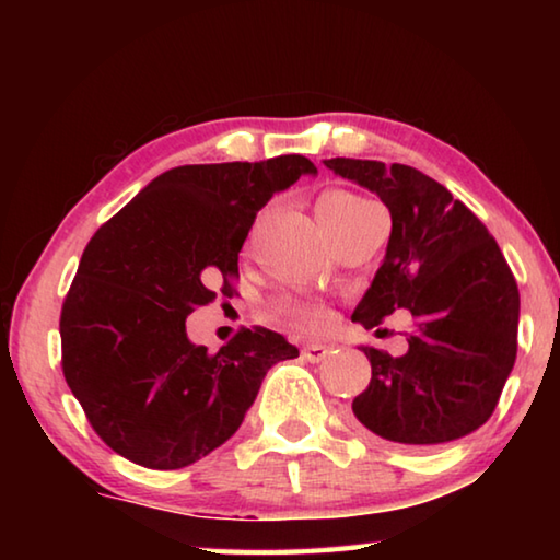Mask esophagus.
<instances>
[{
	"mask_svg": "<svg viewBox=\"0 0 560 560\" xmlns=\"http://www.w3.org/2000/svg\"><path fill=\"white\" fill-rule=\"evenodd\" d=\"M330 353V348L324 343H306L301 350V355L308 360V363H320Z\"/></svg>",
	"mask_w": 560,
	"mask_h": 560,
	"instance_id": "esophagus-1",
	"label": "esophagus"
}]
</instances>
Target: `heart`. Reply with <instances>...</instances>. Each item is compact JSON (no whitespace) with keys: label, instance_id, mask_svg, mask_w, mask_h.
I'll return each mask as SVG.
<instances>
[{"label":"heart","instance_id":"heart-1","mask_svg":"<svg viewBox=\"0 0 560 560\" xmlns=\"http://www.w3.org/2000/svg\"><path fill=\"white\" fill-rule=\"evenodd\" d=\"M318 217L324 222L326 230L338 236L340 232H346L348 226L358 224L365 214H371L375 207L360 197L353 189H343V187H334L320 192L318 197ZM277 314L287 316L293 324L308 330L320 328L328 320V311L324 303H318L314 299H303V296H287L277 303Z\"/></svg>","mask_w":560,"mask_h":560}]
</instances>
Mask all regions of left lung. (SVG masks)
I'll return each instance as SVG.
<instances>
[{"label":"left lung","mask_w":560,"mask_h":560,"mask_svg":"<svg viewBox=\"0 0 560 560\" xmlns=\"http://www.w3.org/2000/svg\"><path fill=\"white\" fill-rule=\"evenodd\" d=\"M326 167L377 192L393 217L383 267L353 311L375 328L412 314L407 353L365 346L373 377L358 422L410 447L459 440L485 424L516 360L518 287L494 236L438 179L410 165L330 158Z\"/></svg>","instance_id":"1"}]
</instances>
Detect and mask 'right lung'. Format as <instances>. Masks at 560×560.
<instances>
[{"instance_id": "obj_1", "label": "right lung", "mask_w": 560, "mask_h": 560, "mask_svg": "<svg viewBox=\"0 0 560 560\" xmlns=\"http://www.w3.org/2000/svg\"><path fill=\"white\" fill-rule=\"evenodd\" d=\"M303 173H316L303 155L173 167L91 236L61 306V371L120 457L148 469L207 457L240 430L269 368L299 355L261 326L210 353L185 320L234 296L257 212Z\"/></svg>"}]
</instances>
